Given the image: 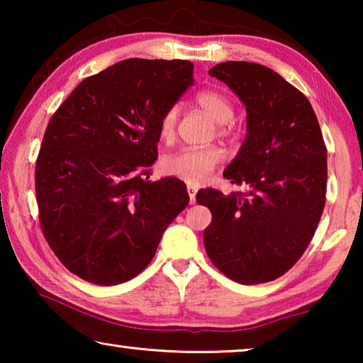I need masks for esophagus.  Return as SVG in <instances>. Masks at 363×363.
<instances>
[{
	"label": "esophagus",
	"mask_w": 363,
	"mask_h": 363,
	"mask_svg": "<svg viewBox=\"0 0 363 363\" xmlns=\"http://www.w3.org/2000/svg\"><path fill=\"white\" fill-rule=\"evenodd\" d=\"M187 194H189V200L190 203H195V195H196V187L194 186H187Z\"/></svg>",
	"instance_id": "1"
}]
</instances>
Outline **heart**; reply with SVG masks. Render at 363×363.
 Masks as SVG:
<instances>
[{
	"mask_svg": "<svg viewBox=\"0 0 363 363\" xmlns=\"http://www.w3.org/2000/svg\"><path fill=\"white\" fill-rule=\"evenodd\" d=\"M195 104L201 107L219 123V136H230L233 131V123L230 121L235 113V106L224 91L208 88L200 91L195 96ZM181 108L177 104L169 106L160 116L158 134L164 140H171L177 133ZM224 153L216 145L206 147H186L171 155L164 157L160 163V169L164 176L179 177L189 184H200L210 176L218 164L223 162Z\"/></svg>",
	"mask_w": 363,
	"mask_h": 363,
	"instance_id": "1",
	"label": "heart"
}]
</instances>
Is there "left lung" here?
<instances>
[{
	"label": "left lung",
	"mask_w": 363,
	"mask_h": 363,
	"mask_svg": "<svg viewBox=\"0 0 363 363\" xmlns=\"http://www.w3.org/2000/svg\"><path fill=\"white\" fill-rule=\"evenodd\" d=\"M210 75L247 107V139L224 177L248 190L196 194L213 216L205 250L230 280L266 284L298 262L317 230L327 200V145L311 102L277 72L223 62Z\"/></svg>",
	"instance_id": "1"
}]
</instances>
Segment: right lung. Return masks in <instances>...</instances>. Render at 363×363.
I'll use <instances>...</instances> for the list:
<instances>
[{"instance_id":"obj_1","label":"right lung","mask_w":363,"mask_h":363,"mask_svg":"<svg viewBox=\"0 0 363 363\" xmlns=\"http://www.w3.org/2000/svg\"><path fill=\"white\" fill-rule=\"evenodd\" d=\"M192 73L190 60H121L84 78L49 120L35 167L40 225L79 279L110 286L136 277L187 206L181 179L145 176L160 116Z\"/></svg>"}]
</instances>
